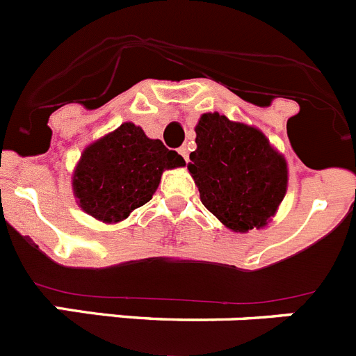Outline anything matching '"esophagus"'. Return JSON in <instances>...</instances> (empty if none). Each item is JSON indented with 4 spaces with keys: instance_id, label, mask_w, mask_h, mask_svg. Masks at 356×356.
Here are the masks:
<instances>
[{
    "instance_id": "obj_1",
    "label": "esophagus",
    "mask_w": 356,
    "mask_h": 356,
    "mask_svg": "<svg viewBox=\"0 0 356 356\" xmlns=\"http://www.w3.org/2000/svg\"><path fill=\"white\" fill-rule=\"evenodd\" d=\"M179 154H181L182 158H184V161L188 163V159L190 158H188V149H186V147H181V149H179Z\"/></svg>"
}]
</instances>
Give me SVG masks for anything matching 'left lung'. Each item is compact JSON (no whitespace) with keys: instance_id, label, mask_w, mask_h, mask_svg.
<instances>
[{"instance_id":"1","label":"left lung","mask_w":356,"mask_h":356,"mask_svg":"<svg viewBox=\"0 0 356 356\" xmlns=\"http://www.w3.org/2000/svg\"><path fill=\"white\" fill-rule=\"evenodd\" d=\"M195 133L188 170L202 204L232 232L268 225L287 191L284 154L261 129L218 111L200 115Z\"/></svg>"}]
</instances>
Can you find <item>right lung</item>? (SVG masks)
<instances>
[{
  "label": "right lung",
  "mask_w": 356,
  "mask_h": 356,
  "mask_svg": "<svg viewBox=\"0 0 356 356\" xmlns=\"http://www.w3.org/2000/svg\"><path fill=\"white\" fill-rule=\"evenodd\" d=\"M175 150L124 122L83 150L72 174L78 206L102 223L124 222L152 198L165 170L184 166Z\"/></svg>",
  "instance_id": "1"
}]
</instances>
